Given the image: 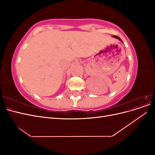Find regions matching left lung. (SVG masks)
I'll return each instance as SVG.
<instances>
[{"label":"left lung","mask_w":155,"mask_h":155,"mask_svg":"<svg viewBox=\"0 0 155 155\" xmlns=\"http://www.w3.org/2000/svg\"><path fill=\"white\" fill-rule=\"evenodd\" d=\"M113 37H116V38H117V39H119L120 41H121V42H122V43H123V41H121V39L120 38V37H118V36H116V35H113Z\"/></svg>","instance_id":"8db88e82"}]
</instances>
